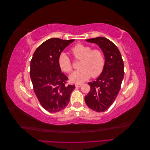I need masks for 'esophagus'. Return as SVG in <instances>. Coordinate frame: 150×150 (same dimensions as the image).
<instances>
[{"instance_id":"obj_1","label":"esophagus","mask_w":150,"mask_h":150,"mask_svg":"<svg viewBox=\"0 0 150 150\" xmlns=\"http://www.w3.org/2000/svg\"><path fill=\"white\" fill-rule=\"evenodd\" d=\"M76 88H81V86H83V84H76Z\"/></svg>"}]
</instances>
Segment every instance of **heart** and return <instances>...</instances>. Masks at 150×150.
Returning a JSON list of instances; mask_svg holds the SVG:
<instances>
[{"mask_svg":"<svg viewBox=\"0 0 150 150\" xmlns=\"http://www.w3.org/2000/svg\"><path fill=\"white\" fill-rule=\"evenodd\" d=\"M72 53L76 59L81 60L79 64V69L74 71L70 79L76 83H81L88 80L92 76L96 78L100 75L105 66V57L101 50L93 49L82 44L76 45L72 49ZM58 64L60 69L66 73L72 69L71 61L65 53H62L59 57Z\"/></svg>","mask_w":150,"mask_h":150,"instance_id":"obj_1","label":"heart"}]
</instances>
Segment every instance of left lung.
<instances>
[{
	"mask_svg": "<svg viewBox=\"0 0 150 150\" xmlns=\"http://www.w3.org/2000/svg\"><path fill=\"white\" fill-rule=\"evenodd\" d=\"M98 44L105 57V66L101 75L92 83L84 98L87 106L96 112L106 111L115 101L124 78V63L118 48L111 40L103 38L86 40Z\"/></svg>",
	"mask_w": 150,
	"mask_h": 150,
	"instance_id": "obj_1",
	"label": "left lung"
}]
</instances>
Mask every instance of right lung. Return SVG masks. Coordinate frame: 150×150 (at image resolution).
<instances>
[{
    "label": "right lung",
    "instance_id": "1",
    "mask_svg": "<svg viewBox=\"0 0 150 150\" xmlns=\"http://www.w3.org/2000/svg\"><path fill=\"white\" fill-rule=\"evenodd\" d=\"M74 39L51 38L36 49L30 61V76L34 93L45 110L60 111L67 106L75 86L66 84L67 77L61 72L58 59Z\"/></svg>",
    "mask_w": 150,
    "mask_h": 150
}]
</instances>
